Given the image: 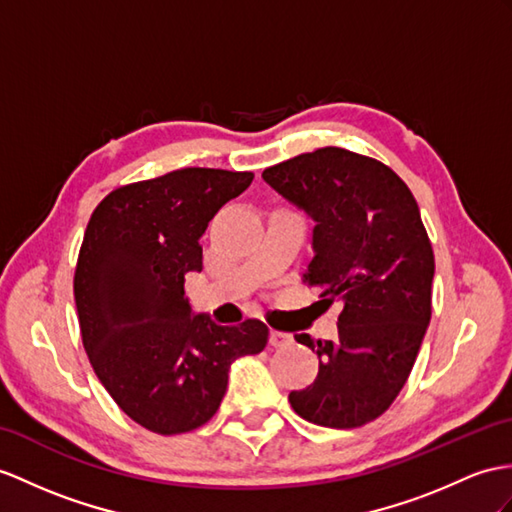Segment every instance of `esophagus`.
I'll return each mask as SVG.
<instances>
[{
    "mask_svg": "<svg viewBox=\"0 0 512 512\" xmlns=\"http://www.w3.org/2000/svg\"><path fill=\"white\" fill-rule=\"evenodd\" d=\"M291 341H293V336L286 332H280V330H271V334H269L271 347H286V345H291Z\"/></svg>",
    "mask_w": 512,
    "mask_h": 512,
    "instance_id": "esophagus-1",
    "label": "esophagus"
}]
</instances>
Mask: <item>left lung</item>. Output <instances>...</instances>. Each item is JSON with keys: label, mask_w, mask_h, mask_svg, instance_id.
I'll return each mask as SVG.
<instances>
[{"label": "left lung", "mask_w": 512, "mask_h": 512, "mask_svg": "<svg viewBox=\"0 0 512 512\" xmlns=\"http://www.w3.org/2000/svg\"><path fill=\"white\" fill-rule=\"evenodd\" d=\"M263 180L315 221L304 280L323 302H343L334 341L295 336L317 352L319 373L289 402L317 426H365L402 391L432 315L434 254L419 206L395 171L341 147L284 160Z\"/></svg>", "instance_id": "left-lung-1"}]
</instances>
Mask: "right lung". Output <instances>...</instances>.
<instances>
[{
    "instance_id": "obj_1",
    "label": "right lung",
    "mask_w": 512,
    "mask_h": 512,
    "mask_svg": "<svg viewBox=\"0 0 512 512\" xmlns=\"http://www.w3.org/2000/svg\"><path fill=\"white\" fill-rule=\"evenodd\" d=\"M252 180L249 171L178 169L112 191L86 226L73 278L84 350L112 400L147 430L204 426L234 360L265 350L263 321L219 326L184 295L186 273L204 267L208 221Z\"/></svg>"
}]
</instances>
